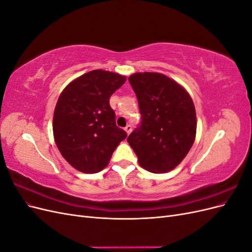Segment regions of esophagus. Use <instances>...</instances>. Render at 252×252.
I'll return each instance as SVG.
<instances>
[{"mask_svg": "<svg viewBox=\"0 0 252 252\" xmlns=\"http://www.w3.org/2000/svg\"><path fill=\"white\" fill-rule=\"evenodd\" d=\"M131 130H132V128H131V126L130 125H127L126 127H125V131H126V133L127 134H129L131 132Z\"/></svg>", "mask_w": 252, "mask_h": 252, "instance_id": "obj_1", "label": "esophagus"}]
</instances>
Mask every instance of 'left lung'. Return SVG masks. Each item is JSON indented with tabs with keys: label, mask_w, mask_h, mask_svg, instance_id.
I'll list each match as a JSON object with an SVG mask.
<instances>
[{
	"label": "left lung",
	"mask_w": 252,
	"mask_h": 252,
	"mask_svg": "<svg viewBox=\"0 0 252 252\" xmlns=\"http://www.w3.org/2000/svg\"><path fill=\"white\" fill-rule=\"evenodd\" d=\"M128 81L138 97L142 122L127 142L144 169L168 172L185 158L195 140L192 98L179 83L158 72L133 73Z\"/></svg>",
	"instance_id": "8db88e82"
}]
</instances>
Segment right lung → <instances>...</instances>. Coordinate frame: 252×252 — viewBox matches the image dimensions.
Wrapping results in <instances>:
<instances>
[{
	"label": "right lung",
	"mask_w": 252,
	"mask_h": 252,
	"mask_svg": "<svg viewBox=\"0 0 252 252\" xmlns=\"http://www.w3.org/2000/svg\"><path fill=\"white\" fill-rule=\"evenodd\" d=\"M125 75L95 69L70 82L53 113V136L61 155L74 169L96 173L108 165L127 133L116 125L109 98Z\"/></svg>",
	"instance_id": "obj_1"
}]
</instances>
